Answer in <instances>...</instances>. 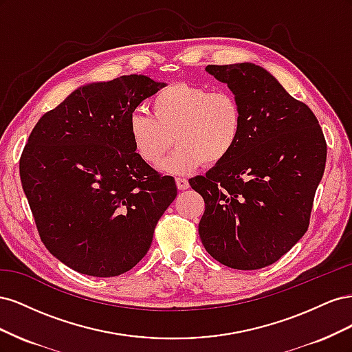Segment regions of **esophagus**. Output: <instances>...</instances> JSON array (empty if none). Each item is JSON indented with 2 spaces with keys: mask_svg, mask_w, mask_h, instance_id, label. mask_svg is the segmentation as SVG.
I'll return each mask as SVG.
<instances>
[{
  "mask_svg": "<svg viewBox=\"0 0 352 352\" xmlns=\"http://www.w3.org/2000/svg\"><path fill=\"white\" fill-rule=\"evenodd\" d=\"M176 185H177V189L180 190H185L189 188V182L184 177H176Z\"/></svg>",
  "mask_w": 352,
  "mask_h": 352,
  "instance_id": "34e87169",
  "label": "esophagus"
}]
</instances>
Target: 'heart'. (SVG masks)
<instances>
[{
  "mask_svg": "<svg viewBox=\"0 0 352 352\" xmlns=\"http://www.w3.org/2000/svg\"><path fill=\"white\" fill-rule=\"evenodd\" d=\"M153 116L133 111L127 132L135 153L157 166L172 146L177 148L162 166L163 172L182 175L202 163L214 166L235 150L243 131V113L235 95L211 92L194 83H170L151 98Z\"/></svg>",
  "mask_w": 352,
  "mask_h": 352,
  "instance_id": "1",
  "label": "heart"
}]
</instances>
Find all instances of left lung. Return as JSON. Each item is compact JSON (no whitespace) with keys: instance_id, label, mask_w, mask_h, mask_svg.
I'll list each match as a JSON object with an SVG mask.
<instances>
[{"instance_id":"left-lung-1","label":"left lung","mask_w":352,"mask_h":352,"mask_svg":"<svg viewBox=\"0 0 352 352\" xmlns=\"http://www.w3.org/2000/svg\"><path fill=\"white\" fill-rule=\"evenodd\" d=\"M206 70L239 101L243 131L228 158L189 179L206 202L199 238L228 267H267L308 229L326 166L323 131L304 102L254 63Z\"/></svg>"}]
</instances>
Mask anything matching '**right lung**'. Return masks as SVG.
<instances>
[{
  "instance_id": "obj_1",
  "label": "right lung",
  "mask_w": 352,
  "mask_h": 352,
  "mask_svg": "<svg viewBox=\"0 0 352 352\" xmlns=\"http://www.w3.org/2000/svg\"><path fill=\"white\" fill-rule=\"evenodd\" d=\"M144 74L92 82L45 113L20 157V179L47 250L95 278L129 272L177 195L138 155L127 120L164 88Z\"/></svg>"
}]
</instances>
